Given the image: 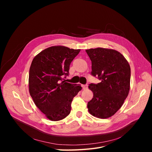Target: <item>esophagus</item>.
Instances as JSON below:
<instances>
[{"instance_id": "obj_1", "label": "esophagus", "mask_w": 152, "mask_h": 152, "mask_svg": "<svg viewBox=\"0 0 152 152\" xmlns=\"http://www.w3.org/2000/svg\"><path fill=\"white\" fill-rule=\"evenodd\" d=\"M82 88H83V89H86L87 87H88V85H87V84L82 85Z\"/></svg>"}]
</instances>
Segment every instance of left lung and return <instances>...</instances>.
<instances>
[{
    "mask_svg": "<svg viewBox=\"0 0 152 152\" xmlns=\"http://www.w3.org/2000/svg\"><path fill=\"white\" fill-rule=\"evenodd\" d=\"M92 63L91 75L102 80L90 84L93 98L87 103L89 112L96 117H112L121 108L130 89L131 68L126 59L113 49L86 50Z\"/></svg>",
    "mask_w": 152,
    "mask_h": 152,
    "instance_id": "obj_1",
    "label": "left lung"
}]
</instances>
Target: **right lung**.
Instances as JSON below:
<instances>
[{
    "instance_id": "add662e5",
    "label": "right lung",
    "mask_w": 152,
    "mask_h": 152,
    "mask_svg": "<svg viewBox=\"0 0 152 152\" xmlns=\"http://www.w3.org/2000/svg\"><path fill=\"white\" fill-rule=\"evenodd\" d=\"M80 49L53 46L34 58L29 71V92L34 103L53 121H60L71 111L73 98L80 85L63 81L69 75L70 65Z\"/></svg>"
}]
</instances>
